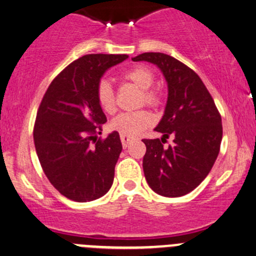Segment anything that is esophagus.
<instances>
[{
    "instance_id": "34e87169",
    "label": "esophagus",
    "mask_w": 256,
    "mask_h": 256,
    "mask_svg": "<svg viewBox=\"0 0 256 256\" xmlns=\"http://www.w3.org/2000/svg\"><path fill=\"white\" fill-rule=\"evenodd\" d=\"M120 138H121V144H122V147H124V148H126V147H128V144H130L131 142L134 141V137L125 136V135H121V136H120Z\"/></svg>"
}]
</instances>
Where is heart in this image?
Segmentation results:
<instances>
[{"mask_svg":"<svg viewBox=\"0 0 256 256\" xmlns=\"http://www.w3.org/2000/svg\"><path fill=\"white\" fill-rule=\"evenodd\" d=\"M124 80L132 83L135 87L142 90L140 98L141 104L150 106H160V94L150 87L154 83V74L146 66H135L122 74ZM96 100L103 112L112 114L115 110V93L109 80H100L96 88ZM153 124V118L146 110H137L132 112H121L110 122V128L118 131L121 135L135 136Z\"/></svg>","mask_w":256,"mask_h":256,"instance_id":"1","label":"heart"}]
</instances>
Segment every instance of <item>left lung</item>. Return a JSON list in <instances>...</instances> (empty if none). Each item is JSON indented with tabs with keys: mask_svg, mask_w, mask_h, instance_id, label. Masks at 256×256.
<instances>
[{
	"mask_svg": "<svg viewBox=\"0 0 256 256\" xmlns=\"http://www.w3.org/2000/svg\"><path fill=\"white\" fill-rule=\"evenodd\" d=\"M132 61L154 64L168 84V100L154 128L162 138L146 144L144 172L150 188L166 198L192 192L208 176L220 153L222 120L207 88L196 72L162 52H144ZM172 136L174 144H162Z\"/></svg>",
	"mask_w": 256,
	"mask_h": 256,
	"instance_id": "1",
	"label": "left lung"
}]
</instances>
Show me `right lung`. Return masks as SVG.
I'll use <instances>...</instances> for the list:
<instances>
[{
	"label": "right lung",
	"mask_w": 256,
	"mask_h": 256,
	"mask_svg": "<svg viewBox=\"0 0 256 256\" xmlns=\"http://www.w3.org/2000/svg\"><path fill=\"white\" fill-rule=\"evenodd\" d=\"M128 58L82 56L54 78L42 96L33 131L36 154L52 186L70 200H96L114 182L122 144L118 131L98 138L106 116L96 88L108 68Z\"/></svg>",
	"instance_id": "obj_1"
}]
</instances>
